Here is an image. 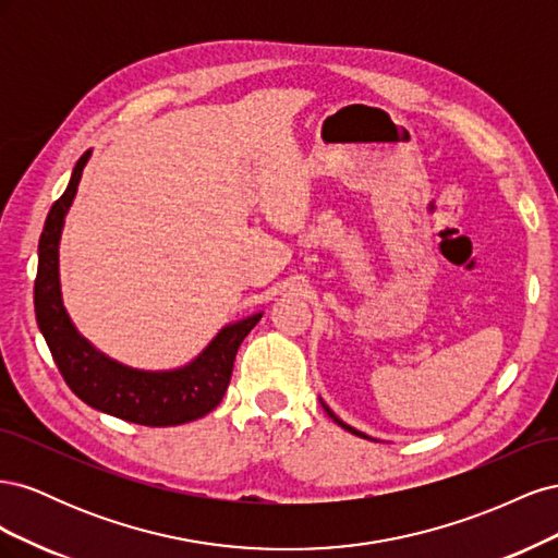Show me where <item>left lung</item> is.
<instances>
[{
    "label": "left lung",
    "mask_w": 558,
    "mask_h": 558,
    "mask_svg": "<svg viewBox=\"0 0 558 558\" xmlns=\"http://www.w3.org/2000/svg\"><path fill=\"white\" fill-rule=\"evenodd\" d=\"M324 408H326V404H324ZM326 412H328V414H330V418H332V421H335V424H337V426H342V428H344V430H349V433H353V435H359V437H367V435H363V433H359V430H356V428H351V426H347V424H344V421H340V418H337V416H335V414H332V412H330V410H328V408H326Z\"/></svg>",
    "instance_id": "obj_1"
}]
</instances>
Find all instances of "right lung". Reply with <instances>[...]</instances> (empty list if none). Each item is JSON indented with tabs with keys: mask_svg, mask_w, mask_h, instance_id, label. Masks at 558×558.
Returning <instances> with one entry per match:
<instances>
[{
	"mask_svg": "<svg viewBox=\"0 0 558 558\" xmlns=\"http://www.w3.org/2000/svg\"><path fill=\"white\" fill-rule=\"evenodd\" d=\"M90 158L83 154L66 191L50 207L39 240L35 312L44 340L66 386L90 408L140 426H179L209 414L223 400L238 349L260 314L228 326L205 353L174 373H142L95 351L72 326L60 298L58 242L64 214L76 195L81 172Z\"/></svg>",
	"mask_w": 558,
	"mask_h": 558,
	"instance_id": "1",
	"label": "right lung"
}]
</instances>
